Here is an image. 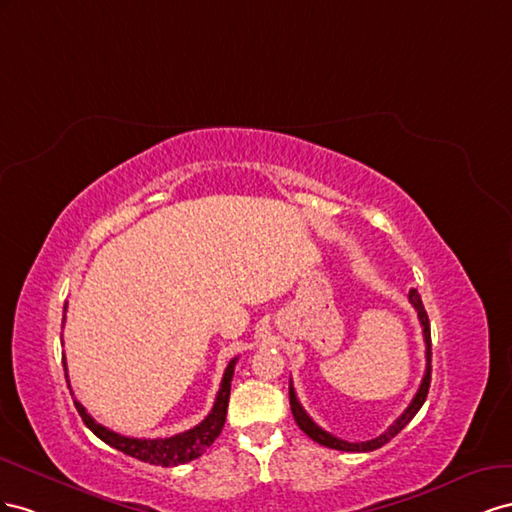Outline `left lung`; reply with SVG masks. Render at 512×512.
Instances as JSON below:
<instances>
[{
    "instance_id": "left-lung-1",
    "label": "left lung",
    "mask_w": 512,
    "mask_h": 512,
    "mask_svg": "<svg viewBox=\"0 0 512 512\" xmlns=\"http://www.w3.org/2000/svg\"><path fill=\"white\" fill-rule=\"evenodd\" d=\"M407 298H410L412 306L418 313V319H420V326H422V337H425V345H427V369H425V377H422L420 382V388L416 392V397L412 399V403L407 405V410L392 422V425L382 433L377 435L375 440H367V442H345V440H339V437L330 435L328 431H324L321 427H317L313 418L304 412V407L300 405L298 397H296V390L294 386H291L289 382V405H291V414H294V420L298 422V427L311 437L313 442L321 444V446H328V448H334V450H345V452H371V450H377L382 448L384 444H388L394 435L401 433L407 425H410V420L418 414V410L422 407V403H425L427 394H429V384H431V328H429V317H427V311L425 306H422V300H420V294L416 289H410V294H407Z\"/></svg>"
}]
</instances>
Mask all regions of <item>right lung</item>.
Wrapping results in <instances>:
<instances>
[{
    "instance_id": "1",
    "label": "right lung",
    "mask_w": 512,
    "mask_h": 512,
    "mask_svg": "<svg viewBox=\"0 0 512 512\" xmlns=\"http://www.w3.org/2000/svg\"><path fill=\"white\" fill-rule=\"evenodd\" d=\"M236 360L238 358H233L227 364L221 388H218L216 401L212 405V412L203 418L197 427L188 429L184 433H175L171 437H154V440H150V437H126V435H120L107 427L98 425V422L90 414H87V410L79 401H75V407H77L79 416L83 418L85 427L94 431V435L100 437V440L109 444L111 448L124 452V455H128V457L152 463V465H163V467L182 465V463H188V461L201 457L203 452H206L214 444L216 437L221 435V431L225 427V418H227L231 379H233V369H236Z\"/></svg>"
}]
</instances>
